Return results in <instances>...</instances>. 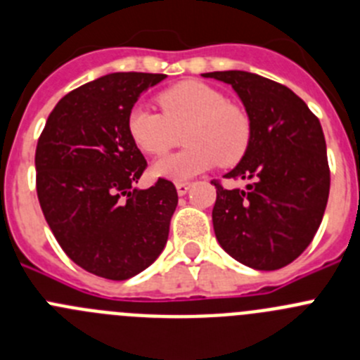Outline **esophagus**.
I'll use <instances>...</instances> for the list:
<instances>
[{
  "instance_id": "1",
  "label": "esophagus",
  "mask_w": 360,
  "mask_h": 360,
  "mask_svg": "<svg viewBox=\"0 0 360 360\" xmlns=\"http://www.w3.org/2000/svg\"><path fill=\"white\" fill-rule=\"evenodd\" d=\"M176 190H177V195H186L188 190H190V183H186V181H179V183H176Z\"/></svg>"
}]
</instances>
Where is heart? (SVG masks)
<instances>
[{"label":"heart","mask_w":360,"mask_h":360,"mask_svg":"<svg viewBox=\"0 0 360 360\" xmlns=\"http://www.w3.org/2000/svg\"><path fill=\"white\" fill-rule=\"evenodd\" d=\"M163 112L136 104L127 113V133L147 154H161L179 142L186 147L154 163V176L186 181L206 172L220 161L236 165L247 154L252 140V120L241 104L207 83H177L158 96Z\"/></svg>","instance_id":"heart-1"}]
</instances>
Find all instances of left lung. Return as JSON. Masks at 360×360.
Returning a JSON list of instances; mask_svg holds the SVG:
<instances>
[{"label":"left lung","mask_w":360,"mask_h":360,"mask_svg":"<svg viewBox=\"0 0 360 360\" xmlns=\"http://www.w3.org/2000/svg\"><path fill=\"white\" fill-rule=\"evenodd\" d=\"M202 76L233 86L252 120L247 154L224 176L250 183L226 190L211 181L217 240L245 266L278 270L309 247L327 207L330 170L321 124L281 83L245 70Z\"/></svg>","instance_id":"obj_1"}]
</instances>
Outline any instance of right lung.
<instances>
[{
  "label": "right lung",
  "mask_w": 360,
  "mask_h": 360,
  "mask_svg": "<svg viewBox=\"0 0 360 360\" xmlns=\"http://www.w3.org/2000/svg\"><path fill=\"white\" fill-rule=\"evenodd\" d=\"M167 74L113 72L58 101L35 150L37 195L49 229L83 270L126 281L156 261L169 240L177 191L170 181L139 190L147 161L127 113Z\"/></svg>",
  "instance_id": "add662e5"
}]
</instances>
